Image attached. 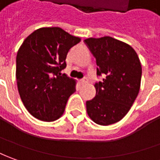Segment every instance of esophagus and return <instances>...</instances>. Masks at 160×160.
Instances as JSON below:
<instances>
[{"instance_id": "1", "label": "esophagus", "mask_w": 160, "mask_h": 160, "mask_svg": "<svg viewBox=\"0 0 160 160\" xmlns=\"http://www.w3.org/2000/svg\"><path fill=\"white\" fill-rule=\"evenodd\" d=\"M87 83H88V79L87 78H84V79L80 80V84L81 85H86Z\"/></svg>"}]
</instances>
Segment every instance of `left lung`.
I'll use <instances>...</instances> for the list:
<instances>
[{
    "label": "left lung",
    "instance_id": "left-lung-1",
    "mask_svg": "<svg viewBox=\"0 0 160 160\" xmlns=\"http://www.w3.org/2000/svg\"><path fill=\"white\" fill-rule=\"evenodd\" d=\"M96 58L97 75H106L95 83V97L86 102L88 117L100 125L121 121L130 111L139 93L142 66L130 44L102 37L85 39Z\"/></svg>",
    "mask_w": 160,
    "mask_h": 160
}]
</instances>
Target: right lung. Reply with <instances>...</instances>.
<instances>
[{"instance_id":"1","label":"right lung","mask_w":160,"mask_h":160,"mask_svg":"<svg viewBox=\"0 0 160 160\" xmlns=\"http://www.w3.org/2000/svg\"><path fill=\"white\" fill-rule=\"evenodd\" d=\"M80 38L59 27H43L29 35L16 55V83L21 100L31 116L52 122L65 111L76 80L62 75L69 50Z\"/></svg>"}]
</instances>
